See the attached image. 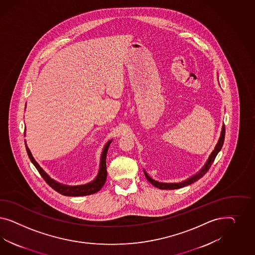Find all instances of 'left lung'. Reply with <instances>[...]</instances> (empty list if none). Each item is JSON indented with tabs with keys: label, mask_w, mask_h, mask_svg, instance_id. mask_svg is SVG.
<instances>
[{
	"label": "left lung",
	"mask_w": 255,
	"mask_h": 255,
	"mask_svg": "<svg viewBox=\"0 0 255 255\" xmlns=\"http://www.w3.org/2000/svg\"><path fill=\"white\" fill-rule=\"evenodd\" d=\"M224 136H225V126L224 125V126H223V129H222L221 137H220L219 141H218V144H217L216 147H215V149L212 151V153L209 156V160H208V162H206V164H205V166L203 167V169L201 170L198 174H196L195 176H193L192 178L187 179L186 181L180 182V183H162V182L155 181V180H153L152 178H150V177L147 175L146 172H144L146 178H147V180H148L152 185L157 187V188H159V189H161V190H175V189H179V188H182V187H185V186L192 184L193 182L197 181L198 179H200V178L209 171V168L211 167L212 163H213L215 158H216L217 154L219 153V151H220V150L222 149V147H223L224 142Z\"/></svg>",
	"instance_id": "1"
}]
</instances>
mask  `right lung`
Instances as JSON below:
<instances>
[{
  "mask_svg": "<svg viewBox=\"0 0 255 255\" xmlns=\"http://www.w3.org/2000/svg\"><path fill=\"white\" fill-rule=\"evenodd\" d=\"M110 143H111V140L108 141L107 145L104 147L103 153L101 156L100 170H99V173H98L96 178L92 182L88 183V184L80 186L62 185V184L56 182L52 178H49L46 172L39 166L38 163L35 162V160L33 159L31 151L27 146H26V150H27V153H28V156H29L31 162L34 164L35 168L38 170L39 174L41 175V177L44 178L46 183L50 186L52 189H54L56 192L61 193L62 195H66V196H84V195H90V194L97 193L98 191H100L102 187L106 183L107 176H108L107 161L106 160H107V154H108V147H109Z\"/></svg>",
  "mask_w": 255,
  "mask_h": 255,
  "instance_id": "1",
  "label": "right lung"
}]
</instances>
